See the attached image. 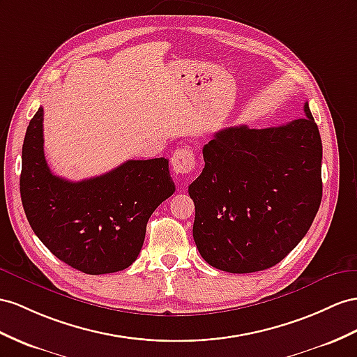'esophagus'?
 <instances>
[{
    "label": "esophagus",
    "mask_w": 357,
    "mask_h": 357,
    "mask_svg": "<svg viewBox=\"0 0 357 357\" xmlns=\"http://www.w3.org/2000/svg\"><path fill=\"white\" fill-rule=\"evenodd\" d=\"M172 167L179 175H187V173L193 172L196 167V158L193 151L188 146L176 149L172 155Z\"/></svg>",
    "instance_id": "esophagus-1"
}]
</instances>
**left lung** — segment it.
Listing matches in <instances>:
<instances>
[{
  "mask_svg": "<svg viewBox=\"0 0 357 357\" xmlns=\"http://www.w3.org/2000/svg\"><path fill=\"white\" fill-rule=\"evenodd\" d=\"M305 114L264 130L225 128L204 146L205 167L188 195L195 243L209 266L267 270L309 231L323 196V144L307 102Z\"/></svg>",
  "mask_w": 357,
  "mask_h": 357,
  "instance_id": "obj_1",
  "label": "left lung"
}]
</instances>
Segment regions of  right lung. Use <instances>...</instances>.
<instances>
[{"mask_svg": "<svg viewBox=\"0 0 357 357\" xmlns=\"http://www.w3.org/2000/svg\"><path fill=\"white\" fill-rule=\"evenodd\" d=\"M21 199L50 252L86 274L125 270L139 257L146 225L175 193L169 160H128L104 175L72 182L52 175L43 153V108L22 144Z\"/></svg>", "mask_w": 357, "mask_h": 357, "instance_id": "obj_1", "label": "right lung"}]
</instances>
